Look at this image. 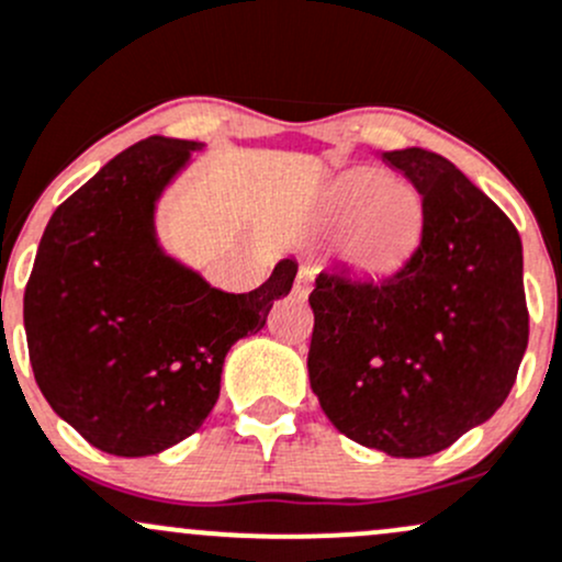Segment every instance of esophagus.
<instances>
[{"mask_svg": "<svg viewBox=\"0 0 562 562\" xmlns=\"http://www.w3.org/2000/svg\"><path fill=\"white\" fill-rule=\"evenodd\" d=\"M312 282H315V271H312L310 266H301L296 274V285H293L296 296H306V293L312 291Z\"/></svg>", "mask_w": 562, "mask_h": 562, "instance_id": "34e87169", "label": "esophagus"}]
</instances>
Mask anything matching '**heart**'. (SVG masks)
<instances>
[{
  "label": "heart",
  "instance_id": "obj_1",
  "mask_svg": "<svg viewBox=\"0 0 562 562\" xmlns=\"http://www.w3.org/2000/svg\"><path fill=\"white\" fill-rule=\"evenodd\" d=\"M328 210L336 223L350 228L347 250L352 263L369 274L398 269L423 234V199L385 172L358 169L336 177L328 191Z\"/></svg>",
  "mask_w": 562,
  "mask_h": 562
}]
</instances>
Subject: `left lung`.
<instances>
[{
  "mask_svg": "<svg viewBox=\"0 0 562 562\" xmlns=\"http://www.w3.org/2000/svg\"><path fill=\"white\" fill-rule=\"evenodd\" d=\"M423 196V239L385 280L323 269L310 385L339 434L425 458L498 412L528 347L515 223L439 153H382Z\"/></svg>",
  "mask_w": 562,
  "mask_h": 562,
  "instance_id": "1",
  "label": "left lung"
}]
</instances>
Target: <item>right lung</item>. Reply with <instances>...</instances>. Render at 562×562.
<instances>
[{"label": "right lung", "mask_w": 562, "mask_h": 562, "mask_svg": "<svg viewBox=\"0 0 562 562\" xmlns=\"http://www.w3.org/2000/svg\"><path fill=\"white\" fill-rule=\"evenodd\" d=\"M204 142L147 137L47 221L23 296L34 380L97 450L158 454L196 434L234 341L266 326L296 258L250 293L212 288L158 239V202Z\"/></svg>", "instance_id": "obj_1"}]
</instances>
